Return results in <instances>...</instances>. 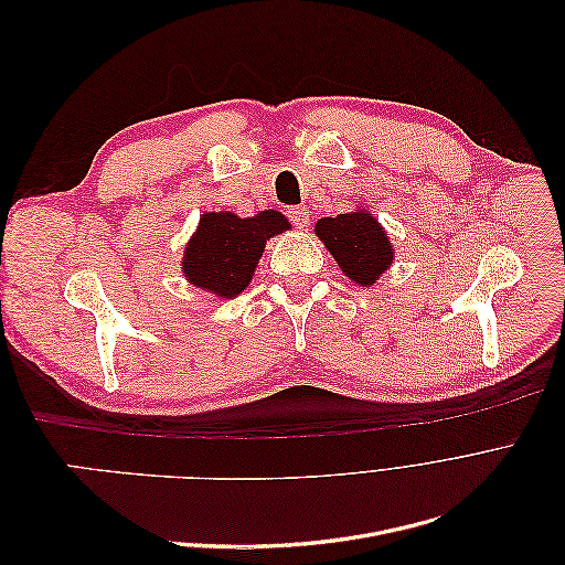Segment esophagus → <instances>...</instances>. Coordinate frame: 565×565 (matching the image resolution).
<instances>
[{"mask_svg": "<svg viewBox=\"0 0 565 565\" xmlns=\"http://www.w3.org/2000/svg\"><path fill=\"white\" fill-rule=\"evenodd\" d=\"M287 216H289V221H292V224L297 226V228H306L309 226V207H303V204H299V207H292L287 212Z\"/></svg>", "mask_w": 565, "mask_h": 565, "instance_id": "esophagus-1", "label": "esophagus"}]
</instances>
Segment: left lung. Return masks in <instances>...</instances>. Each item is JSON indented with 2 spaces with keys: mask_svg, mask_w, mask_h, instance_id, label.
<instances>
[{
  "mask_svg": "<svg viewBox=\"0 0 565 565\" xmlns=\"http://www.w3.org/2000/svg\"><path fill=\"white\" fill-rule=\"evenodd\" d=\"M316 235L334 256L341 273L361 287L377 282L396 256L388 233L365 207L318 218Z\"/></svg>",
  "mask_w": 565,
  "mask_h": 565,
  "instance_id": "left-lung-1",
  "label": "left lung"
}]
</instances>
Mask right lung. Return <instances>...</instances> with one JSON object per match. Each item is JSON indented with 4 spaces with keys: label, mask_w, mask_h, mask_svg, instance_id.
<instances>
[{
    "label": "right lung",
    "mask_w": 565,
    "mask_h": 565,
    "mask_svg": "<svg viewBox=\"0 0 565 565\" xmlns=\"http://www.w3.org/2000/svg\"><path fill=\"white\" fill-rule=\"evenodd\" d=\"M289 228L292 224L278 210H264L254 216L204 212L183 249V278L221 299L243 295L266 243Z\"/></svg>",
    "instance_id": "add662e5"
}]
</instances>
